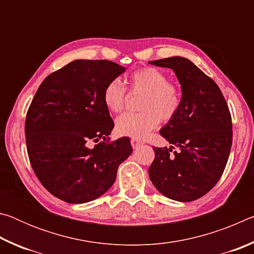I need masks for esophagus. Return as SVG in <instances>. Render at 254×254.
I'll list each match as a JSON object with an SVG mask.
<instances>
[{
    "label": "esophagus",
    "mask_w": 254,
    "mask_h": 254,
    "mask_svg": "<svg viewBox=\"0 0 254 254\" xmlns=\"http://www.w3.org/2000/svg\"><path fill=\"white\" fill-rule=\"evenodd\" d=\"M141 144H143L142 141L136 140V139H131V145H132L133 149H136L137 147H140Z\"/></svg>",
    "instance_id": "34e87169"
}]
</instances>
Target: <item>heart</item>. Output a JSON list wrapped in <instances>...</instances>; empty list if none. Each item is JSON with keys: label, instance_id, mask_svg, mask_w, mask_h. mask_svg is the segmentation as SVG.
Returning a JSON list of instances; mask_svg holds the SVG:
<instances>
[{"label": "heart", "instance_id": "obj_1", "mask_svg": "<svg viewBox=\"0 0 254 254\" xmlns=\"http://www.w3.org/2000/svg\"><path fill=\"white\" fill-rule=\"evenodd\" d=\"M128 91L143 93L137 113H126L117 120V131L132 139H143L157 127L159 121L169 122L180 110L183 95L179 87L162 70L156 67H142L127 77ZM103 102L107 110L120 113L127 104V92L119 79H112L103 89Z\"/></svg>", "mask_w": 254, "mask_h": 254}]
</instances>
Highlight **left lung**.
Wrapping results in <instances>:
<instances>
[{
  "label": "left lung",
  "instance_id": "obj_1",
  "mask_svg": "<svg viewBox=\"0 0 254 254\" xmlns=\"http://www.w3.org/2000/svg\"><path fill=\"white\" fill-rule=\"evenodd\" d=\"M150 64L171 68L183 89L179 112L160 130L173 145L153 147L150 180L170 199L196 200L217 184L229 160L233 137L229 106L216 83L190 60L170 57Z\"/></svg>",
  "mask_w": 254,
  "mask_h": 254
}]
</instances>
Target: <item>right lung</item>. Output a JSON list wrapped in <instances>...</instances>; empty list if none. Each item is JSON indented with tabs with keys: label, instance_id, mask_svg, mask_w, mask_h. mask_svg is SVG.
Returning <instances> with one entry per match:
<instances>
[{
	"label": "right lung",
	"instance_id": "add662e5",
	"mask_svg": "<svg viewBox=\"0 0 254 254\" xmlns=\"http://www.w3.org/2000/svg\"><path fill=\"white\" fill-rule=\"evenodd\" d=\"M124 70L109 60H74L38 88L25 118V143L34 174L57 198L72 204L98 198L132 153L127 137L110 140L114 123L102 97Z\"/></svg>",
	"mask_w": 254,
	"mask_h": 254
}]
</instances>
